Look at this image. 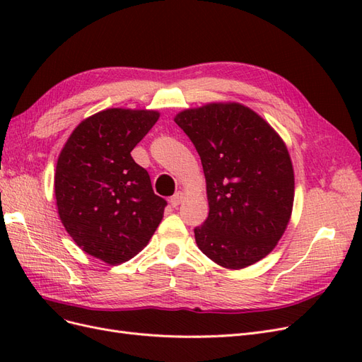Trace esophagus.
I'll list each match as a JSON object with an SVG mask.
<instances>
[{"label":"esophagus","instance_id":"esophagus-1","mask_svg":"<svg viewBox=\"0 0 362 362\" xmlns=\"http://www.w3.org/2000/svg\"><path fill=\"white\" fill-rule=\"evenodd\" d=\"M184 198H185V196H184L182 192H177V193H175V194L172 196V198H170L172 206H178V205L184 201Z\"/></svg>","mask_w":362,"mask_h":362}]
</instances>
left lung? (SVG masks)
<instances>
[{
  "label": "left lung",
  "instance_id": "1",
  "mask_svg": "<svg viewBox=\"0 0 362 362\" xmlns=\"http://www.w3.org/2000/svg\"><path fill=\"white\" fill-rule=\"evenodd\" d=\"M201 157L210 213L196 245L216 264L245 269L275 249L294 201L286 141L240 103H210L175 116Z\"/></svg>",
  "mask_w": 362,
  "mask_h": 362
}]
</instances>
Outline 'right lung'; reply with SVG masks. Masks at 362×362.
<instances>
[{
    "label": "right lung",
    "instance_id": "1",
    "mask_svg": "<svg viewBox=\"0 0 362 362\" xmlns=\"http://www.w3.org/2000/svg\"><path fill=\"white\" fill-rule=\"evenodd\" d=\"M158 117L157 110L107 108L81 120L59 156L60 221L76 246L107 264L136 257L163 218L166 201L131 157Z\"/></svg>",
    "mask_w": 362,
    "mask_h": 362
}]
</instances>
